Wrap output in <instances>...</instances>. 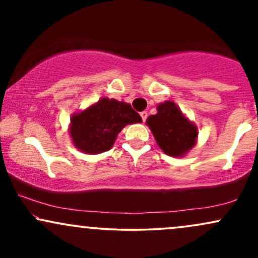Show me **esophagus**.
<instances>
[{
  "instance_id": "34e87169",
  "label": "esophagus",
  "mask_w": 258,
  "mask_h": 258,
  "mask_svg": "<svg viewBox=\"0 0 258 258\" xmlns=\"http://www.w3.org/2000/svg\"><path fill=\"white\" fill-rule=\"evenodd\" d=\"M139 115H141L142 120H143V121H146V120H147V117H148V112H147V111H142L141 114H139Z\"/></svg>"
}]
</instances>
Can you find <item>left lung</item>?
Instances as JSON below:
<instances>
[{
  "label": "left lung",
  "mask_w": 258,
  "mask_h": 258,
  "mask_svg": "<svg viewBox=\"0 0 258 258\" xmlns=\"http://www.w3.org/2000/svg\"><path fill=\"white\" fill-rule=\"evenodd\" d=\"M147 125L152 130L159 147L170 156H182L194 147L198 128L183 116L173 102L158 106V114L148 117Z\"/></svg>",
  "instance_id": "obj_1"
}]
</instances>
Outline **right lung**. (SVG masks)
Returning <instances> with one entry per match:
<instances>
[{
	"mask_svg": "<svg viewBox=\"0 0 258 258\" xmlns=\"http://www.w3.org/2000/svg\"><path fill=\"white\" fill-rule=\"evenodd\" d=\"M142 122L138 112L127 103L102 98L72 117L70 136L81 152L99 154L112 147L117 133L128 123Z\"/></svg>",
	"mask_w": 258,
	"mask_h": 258,
	"instance_id": "add662e5",
	"label": "right lung"
}]
</instances>
